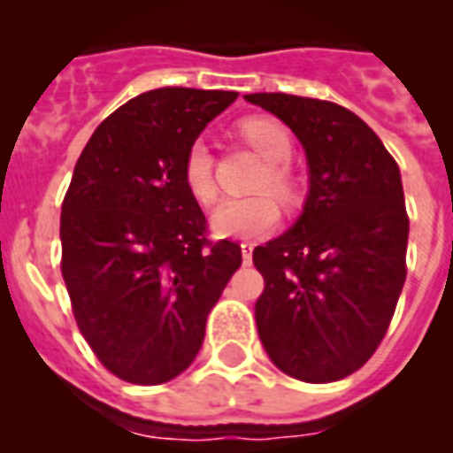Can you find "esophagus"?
<instances>
[{"label":"esophagus","mask_w":453,"mask_h":453,"mask_svg":"<svg viewBox=\"0 0 453 453\" xmlns=\"http://www.w3.org/2000/svg\"><path fill=\"white\" fill-rule=\"evenodd\" d=\"M251 254H254V244L242 242V258H244V263H251Z\"/></svg>","instance_id":"34e87169"}]
</instances>
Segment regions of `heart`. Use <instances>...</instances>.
Listing matches in <instances>:
<instances>
[{"label": "heart", "mask_w": 453, "mask_h": 453, "mask_svg": "<svg viewBox=\"0 0 453 453\" xmlns=\"http://www.w3.org/2000/svg\"><path fill=\"white\" fill-rule=\"evenodd\" d=\"M240 131L242 136L268 159L265 169L258 176V188H270L277 197L291 202L296 195V185H294L291 171L282 164L289 159L291 148H294L289 131L268 117H249L240 124ZM183 178L188 190L199 202H211L216 197L213 157L202 138L190 143L185 152ZM277 223H280V204L268 190L220 199L211 213L213 230L223 237H261L275 230Z\"/></svg>", "instance_id": "obj_1"}]
</instances>
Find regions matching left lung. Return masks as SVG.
Wrapping results in <instances>:
<instances>
[{
    "label": "left lung",
    "mask_w": 453,
    "mask_h": 453,
    "mask_svg": "<svg viewBox=\"0 0 453 453\" xmlns=\"http://www.w3.org/2000/svg\"><path fill=\"white\" fill-rule=\"evenodd\" d=\"M301 141L310 190L298 220L254 249L265 280L258 336L280 372L341 380L386 336L407 280L409 216L400 166L348 108L289 94H249Z\"/></svg>",
    "instance_id": "8db88e82"
}]
</instances>
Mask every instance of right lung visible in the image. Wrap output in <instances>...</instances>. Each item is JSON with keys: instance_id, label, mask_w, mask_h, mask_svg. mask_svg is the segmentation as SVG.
<instances>
[{"instance_id": "right-lung-1", "label": "right lung", "mask_w": 453, "mask_h": 453, "mask_svg": "<svg viewBox=\"0 0 453 453\" xmlns=\"http://www.w3.org/2000/svg\"><path fill=\"white\" fill-rule=\"evenodd\" d=\"M234 98L145 91L103 119L74 164L60 213V273L81 336L117 379L159 386L183 373L242 265L240 244L206 240L183 178L190 143Z\"/></svg>"}]
</instances>
